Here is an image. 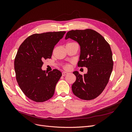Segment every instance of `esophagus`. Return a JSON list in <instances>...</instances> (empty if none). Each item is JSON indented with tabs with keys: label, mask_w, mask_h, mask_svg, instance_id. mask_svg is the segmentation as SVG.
Wrapping results in <instances>:
<instances>
[{
	"label": "esophagus",
	"mask_w": 132,
	"mask_h": 132,
	"mask_svg": "<svg viewBox=\"0 0 132 132\" xmlns=\"http://www.w3.org/2000/svg\"><path fill=\"white\" fill-rule=\"evenodd\" d=\"M68 74V73L65 72V71H63V72H62V75L63 76H65V75H67Z\"/></svg>",
	"instance_id": "1"
}]
</instances>
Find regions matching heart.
Segmentation results:
<instances>
[{"label":"heart","instance_id":"heart-1","mask_svg":"<svg viewBox=\"0 0 132 132\" xmlns=\"http://www.w3.org/2000/svg\"><path fill=\"white\" fill-rule=\"evenodd\" d=\"M64 68H65V69H68V68H69V65H65L64 66Z\"/></svg>","mask_w":132,"mask_h":132}]
</instances>
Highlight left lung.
<instances>
[{
  "label": "left lung",
  "instance_id": "left-lung-1",
  "mask_svg": "<svg viewBox=\"0 0 132 132\" xmlns=\"http://www.w3.org/2000/svg\"><path fill=\"white\" fill-rule=\"evenodd\" d=\"M71 38L80 46L79 67L87 68V74H73L76 81L71 86L73 94L85 100L97 97L109 82L113 69L112 53L110 46L102 35L91 29L71 30L65 39Z\"/></svg>",
  "mask_w": 132,
  "mask_h": 132
}]
</instances>
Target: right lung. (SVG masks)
I'll list each match as a JSON object with an SVG mask.
<instances>
[{
  "mask_svg": "<svg viewBox=\"0 0 132 132\" xmlns=\"http://www.w3.org/2000/svg\"><path fill=\"white\" fill-rule=\"evenodd\" d=\"M65 31L35 34L28 37L19 50L14 61L16 79L26 96L37 102L53 96L62 73L54 69L47 73L42 70L43 60L51 58L55 45Z\"/></svg>",
  "mask_w": 132,
  "mask_h": 132,
  "instance_id": "right-lung-1",
  "label": "right lung"
}]
</instances>
